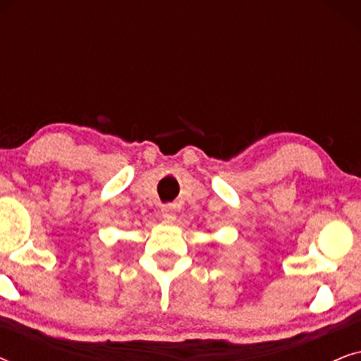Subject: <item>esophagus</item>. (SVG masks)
Returning a JSON list of instances; mask_svg holds the SVG:
<instances>
[{
	"label": "esophagus",
	"mask_w": 361,
	"mask_h": 361,
	"mask_svg": "<svg viewBox=\"0 0 361 361\" xmlns=\"http://www.w3.org/2000/svg\"><path fill=\"white\" fill-rule=\"evenodd\" d=\"M176 209H177V207H176V204H166V205H162V207H161L162 216H164V219H167V220L174 219Z\"/></svg>",
	"instance_id": "obj_1"
}]
</instances>
